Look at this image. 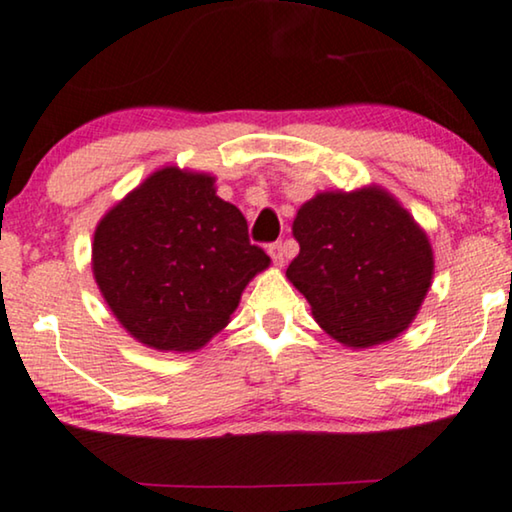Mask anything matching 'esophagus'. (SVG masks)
Listing matches in <instances>:
<instances>
[{
  "label": "esophagus",
  "mask_w": 512,
  "mask_h": 512,
  "mask_svg": "<svg viewBox=\"0 0 512 512\" xmlns=\"http://www.w3.org/2000/svg\"><path fill=\"white\" fill-rule=\"evenodd\" d=\"M269 255L273 259V264L283 266V262H285V243H271Z\"/></svg>",
  "instance_id": "esophagus-1"
}]
</instances>
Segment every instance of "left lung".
Segmentation results:
<instances>
[{
	"label": "left lung",
	"mask_w": 512,
	"mask_h": 512,
	"mask_svg": "<svg viewBox=\"0 0 512 512\" xmlns=\"http://www.w3.org/2000/svg\"><path fill=\"white\" fill-rule=\"evenodd\" d=\"M299 255L287 278L318 325L350 348L385 343L408 329L434 276L427 234L380 187L322 192L292 225Z\"/></svg>",
	"instance_id": "left-lung-1"
}]
</instances>
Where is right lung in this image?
I'll return each instance as SVG.
<instances>
[{"label": "right lung", "instance_id": "right-lung-1", "mask_svg": "<svg viewBox=\"0 0 512 512\" xmlns=\"http://www.w3.org/2000/svg\"><path fill=\"white\" fill-rule=\"evenodd\" d=\"M269 255L248 222L215 194L213 176L164 167L97 225L92 271L106 304L136 341L199 350L227 325Z\"/></svg>", "mask_w": 512, "mask_h": 512}]
</instances>
